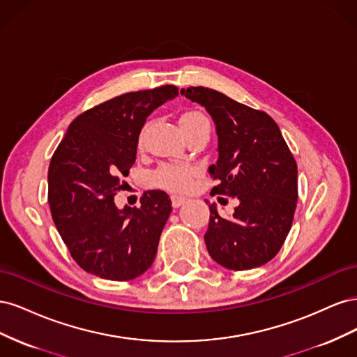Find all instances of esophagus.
Wrapping results in <instances>:
<instances>
[{
	"label": "esophagus",
	"mask_w": 357,
	"mask_h": 357,
	"mask_svg": "<svg viewBox=\"0 0 357 357\" xmlns=\"http://www.w3.org/2000/svg\"><path fill=\"white\" fill-rule=\"evenodd\" d=\"M188 199L185 197H177V195H172L171 197V202H172V207H180V205L185 204Z\"/></svg>",
	"instance_id": "esophagus-1"
}]
</instances>
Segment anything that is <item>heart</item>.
<instances>
[{"mask_svg": "<svg viewBox=\"0 0 357 357\" xmlns=\"http://www.w3.org/2000/svg\"><path fill=\"white\" fill-rule=\"evenodd\" d=\"M180 125L185 134L198 129H210V121L199 110H189L183 113L180 117ZM149 123H146L138 135V146L142 147L146 138ZM193 177H195V168L185 162H165L160 164L156 169L150 172V181L156 188L174 190V192H185L192 186Z\"/></svg>", "mask_w": 357, "mask_h": 357, "instance_id": "obj_1", "label": "heart"}]
</instances>
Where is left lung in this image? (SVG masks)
Masks as SVG:
<instances>
[{"mask_svg":"<svg viewBox=\"0 0 357 357\" xmlns=\"http://www.w3.org/2000/svg\"><path fill=\"white\" fill-rule=\"evenodd\" d=\"M181 93L204 105L215 123L219 159L208 169L219 185L211 195L240 201L231 219L220 218L215 205H208L207 250L215 262L234 271L262 266L280 252L294 222L296 160L265 112L202 86H190Z\"/></svg>","mask_w":357,"mask_h":357,"instance_id":"obj_1","label":"left lung"}]
</instances>
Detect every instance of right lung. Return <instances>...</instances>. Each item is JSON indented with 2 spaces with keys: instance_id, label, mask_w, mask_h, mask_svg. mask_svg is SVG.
Segmentation results:
<instances>
[{
  "instance_id": "right-lung-1",
  "label": "right lung",
  "mask_w": 357,
  "mask_h": 357,
  "mask_svg": "<svg viewBox=\"0 0 357 357\" xmlns=\"http://www.w3.org/2000/svg\"><path fill=\"white\" fill-rule=\"evenodd\" d=\"M178 95L174 84L128 92L77 116L49 165L52 219L71 257L86 273L114 282L142 275L153 264L172 210L164 190H147L139 207L119 210L146 117Z\"/></svg>"
}]
</instances>
